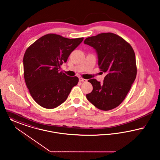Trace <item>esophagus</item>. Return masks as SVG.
Here are the masks:
<instances>
[{
    "label": "esophagus",
    "mask_w": 160,
    "mask_h": 160,
    "mask_svg": "<svg viewBox=\"0 0 160 160\" xmlns=\"http://www.w3.org/2000/svg\"><path fill=\"white\" fill-rule=\"evenodd\" d=\"M79 81L80 82H86L87 81V79H83V78H79Z\"/></svg>",
    "instance_id": "34e87169"
}]
</instances>
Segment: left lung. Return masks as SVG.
I'll list each match as a JSON object with an SVG mask.
<instances>
[{
  "label": "left lung",
  "mask_w": 160,
  "mask_h": 160,
  "mask_svg": "<svg viewBox=\"0 0 160 160\" xmlns=\"http://www.w3.org/2000/svg\"><path fill=\"white\" fill-rule=\"evenodd\" d=\"M84 42L96 50L99 68L107 74L102 84L88 80L93 88L87 99L98 109H114L125 99L135 79L134 51L123 38L111 32L88 37Z\"/></svg>",
  "instance_id": "left-lung-1"
}]
</instances>
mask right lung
<instances>
[{"mask_svg": "<svg viewBox=\"0 0 160 160\" xmlns=\"http://www.w3.org/2000/svg\"><path fill=\"white\" fill-rule=\"evenodd\" d=\"M83 40L47 34L26 49L23 57L26 84L34 101L41 107L48 109L58 107L78 84V77L67 76L59 69Z\"/></svg>", "mask_w": 160, "mask_h": 160, "instance_id": "add662e5", "label": "right lung"}]
</instances>
